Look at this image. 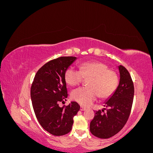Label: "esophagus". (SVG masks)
<instances>
[{
    "instance_id": "1",
    "label": "esophagus",
    "mask_w": 153,
    "mask_h": 153,
    "mask_svg": "<svg viewBox=\"0 0 153 153\" xmlns=\"http://www.w3.org/2000/svg\"><path fill=\"white\" fill-rule=\"evenodd\" d=\"M86 109H87L86 108L84 107V106H81V107H80V110H82V111H84V110H85Z\"/></svg>"
}]
</instances>
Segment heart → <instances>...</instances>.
Returning a JSON list of instances; mask_svg holds the SVG:
<instances>
[{"label": "heart", "instance_id": "obj_1", "mask_svg": "<svg viewBox=\"0 0 153 153\" xmlns=\"http://www.w3.org/2000/svg\"><path fill=\"white\" fill-rule=\"evenodd\" d=\"M65 80L71 86L79 85L84 78H90L87 87H80L71 92V98L82 106L90 105L97 98L106 99L112 95L118 85L117 73L100 62L82 63L80 70L70 67L65 72Z\"/></svg>", "mask_w": 153, "mask_h": 153}]
</instances>
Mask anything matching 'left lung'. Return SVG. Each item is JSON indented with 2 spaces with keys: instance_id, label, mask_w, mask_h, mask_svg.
<instances>
[{
  "instance_id": "1",
  "label": "left lung",
  "mask_w": 153,
  "mask_h": 153,
  "mask_svg": "<svg viewBox=\"0 0 153 153\" xmlns=\"http://www.w3.org/2000/svg\"><path fill=\"white\" fill-rule=\"evenodd\" d=\"M118 69L119 85L112 95L104 102V106L108 108L104 113L103 110L96 111L90 124L91 133L100 138H108L121 131L131 112L134 97L133 83L126 68L119 65Z\"/></svg>"
}]
</instances>
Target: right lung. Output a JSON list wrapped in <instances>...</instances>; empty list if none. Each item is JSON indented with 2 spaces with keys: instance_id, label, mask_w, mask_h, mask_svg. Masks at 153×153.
I'll return each mask as SVG.
<instances>
[{
  "instance_id": "right-lung-1",
  "label": "right lung",
  "mask_w": 153,
  "mask_h": 153,
  "mask_svg": "<svg viewBox=\"0 0 153 153\" xmlns=\"http://www.w3.org/2000/svg\"><path fill=\"white\" fill-rule=\"evenodd\" d=\"M75 57H61L52 60L36 73L31 86L30 97L37 119L46 131L55 136L71 130L73 117L80 106L71 101L60 107L68 97L65 72L76 60Z\"/></svg>"
}]
</instances>
